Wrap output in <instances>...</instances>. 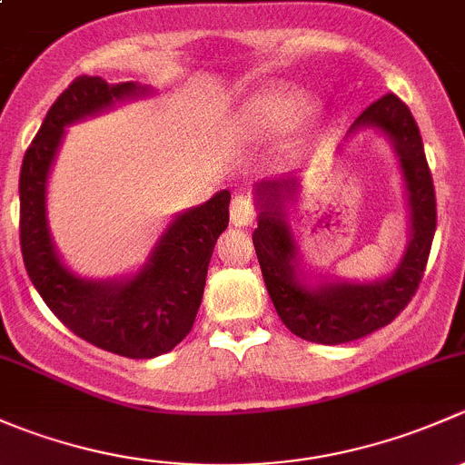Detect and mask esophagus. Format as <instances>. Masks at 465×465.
I'll return each mask as SVG.
<instances>
[{"mask_svg": "<svg viewBox=\"0 0 465 465\" xmlns=\"http://www.w3.org/2000/svg\"><path fill=\"white\" fill-rule=\"evenodd\" d=\"M229 215H232V223L236 224V227H247V224L254 223V203L242 193L233 195L232 206H229Z\"/></svg>", "mask_w": 465, "mask_h": 465, "instance_id": "obj_1", "label": "esophagus"}]
</instances>
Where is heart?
Wrapping results in <instances>:
<instances>
[{"instance_id": "obj_1", "label": "heart", "mask_w": 465, "mask_h": 465, "mask_svg": "<svg viewBox=\"0 0 465 465\" xmlns=\"http://www.w3.org/2000/svg\"><path fill=\"white\" fill-rule=\"evenodd\" d=\"M308 105L306 92L290 85L265 87L247 107V114L254 124L276 128L292 121Z\"/></svg>"}]
</instances>
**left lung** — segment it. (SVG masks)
<instances>
[{"label":"left lung","instance_id":"left-lung-1","mask_svg":"<svg viewBox=\"0 0 465 465\" xmlns=\"http://www.w3.org/2000/svg\"><path fill=\"white\" fill-rule=\"evenodd\" d=\"M371 128L389 139L401 162L410 204L411 232L396 270L380 281L308 285L299 272V250L288 223L297 177L262 180L256 184L259 227L252 233L262 281L281 322L297 337L317 344H344L387 326L405 311L423 279L436 232V198L423 139L410 107L393 94L378 98L351 125V133Z\"/></svg>","mask_w":465,"mask_h":465}]
</instances>
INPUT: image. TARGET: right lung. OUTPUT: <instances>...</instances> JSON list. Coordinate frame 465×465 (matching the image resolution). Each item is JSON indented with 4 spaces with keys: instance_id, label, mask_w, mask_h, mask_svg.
I'll return each mask as SVG.
<instances>
[{
    "instance_id": "add662e5",
    "label": "right lung",
    "mask_w": 465,
    "mask_h": 465,
    "mask_svg": "<svg viewBox=\"0 0 465 465\" xmlns=\"http://www.w3.org/2000/svg\"><path fill=\"white\" fill-rule=\"evenodd\" d=\"M148 92L139 83L110 85L78 76L49 107L20 173V245L31 283L74 335L133 360L168 353L193 328L215 241L229 224L232 193L224 189L177 213L134 276L92 281L74 274L55 252L46 224V180L67 125Z\"/></svg>"
}]
</instances>
